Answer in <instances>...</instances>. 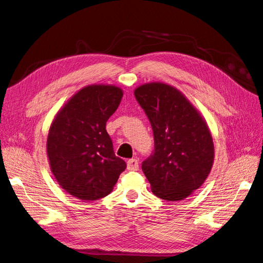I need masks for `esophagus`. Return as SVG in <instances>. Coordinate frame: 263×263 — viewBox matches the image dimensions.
I'll use <instances>...</instances> for the list:
<instances>
[{
  "instance_id": "1",
  "label": "esophagus",
  "mask_w": 263,
  "mask_h": 263,
  "mask_svg": "<svg viewBox=\"0 0 263 263\" xmlns=\"http://www.w3.org/2000/svg\"><path fill=\"white\" fill-rule=\"evenodd\" d=\"M126 165H128L129 171H138L139 169V162H138V159H135V158L129 159Z\"/></svg>"
}]
</instances>
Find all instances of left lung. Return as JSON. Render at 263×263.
Segmentation results:
<instances>
[{"instance_id": "obj_1", "label": "left lung", "mask_w": 263, "mask_h": 263, "mask_svg": "<svg viewBox=\"0 0 263 263\" xmlns=\"http://www.w3.org/2000/svg\"><path fill=\"white\" fill-rule=\"evenodd\" d=\"M134 96L154 133V153L142 171L156 197L188 198L204 183L214 162V143L199 110L176 87L162 82L142 84Z\"/></svg>"}]
</instances>
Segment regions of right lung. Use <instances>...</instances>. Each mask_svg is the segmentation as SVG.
Masks as SVG:
<instances>
[{"instance_id": "add662e5", "label": "right lung", "mask_w": 263, "mask_h": 263, "mask_svg": "<svg viewBox=\"0 0 263 263\" xmlns=\"http://www.w3.org/2000/svg\"><path fill=\"white\" fill-rule=\"evenodd\" d=\"M123 90L109 84L83 87L59 110L50 125L47 156L60 187L82 201L112 191L126 168L114 153L106 122L119 107Z\"/></svg>"}]
</instances>
